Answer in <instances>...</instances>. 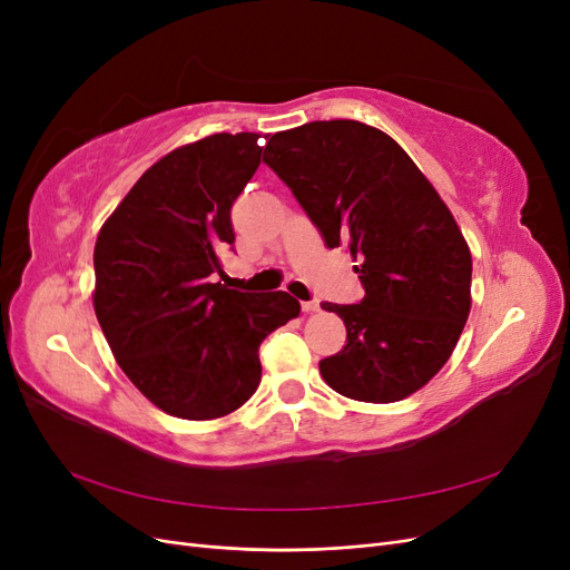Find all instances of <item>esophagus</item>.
<instances>
[{
    "label": "esophagus",
    "mask_w": 570,
    "mask_h": 570,
    "mask_svg": "<svg viewBox=\"0 0 570 570\" xmlns=\"http://www.w3.org/2000/svg\"><path fill=\"white\" fill-rule=\"evenodd\" d=\"M321 308V302L318 299H306V302H302V312L304 314H314V312H318Z\"/></svg>",
    "instance_id": "1"
}]
</instances>
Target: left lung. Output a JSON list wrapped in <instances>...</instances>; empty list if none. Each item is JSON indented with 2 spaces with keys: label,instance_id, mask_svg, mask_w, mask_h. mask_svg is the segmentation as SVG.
Returning a JSON list of instances; mask_svg holds the SVG:
<instances>
[{
  "label": "left lung",
  "instance_id": "left-lung-1",
  "mask_svg": "<svg viewBox=\"0 0 570 570\" xmlns=\"http://www.w3.org/2000/svg\"><path fill=\"white\" fill-rule=\"evenodd\" d=\"M264 161L325 245L347 247L366 289L358 304H321L347 325V344L318 364L323 381L373 404L421 390L471 312V252L435 187L390 135L358 120L275 132Z\"/></svg>",
  "mask_w": 570,
  "mask_h": 570
}]
</instances>
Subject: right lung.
Segmentation results:
<instances>
[{
	"label": "right lung",
	"mask_w": 570,
	"mask_h": 570,
	"mask_svg": "<svg viewBox=\"0 0 570 570\" xmlns=\"http://www.w3.org/2000/svg\"><path fill=\"white\" fill-rule=\"evenodd\" d=\"M256 132H218L145 170L95 245V314L118 366L170 416L212 421L262 383L258 347L299 302L212 283L230 209L262 164Z\"/></svg>",
	"instance_id": "1"
}]
</instances>
